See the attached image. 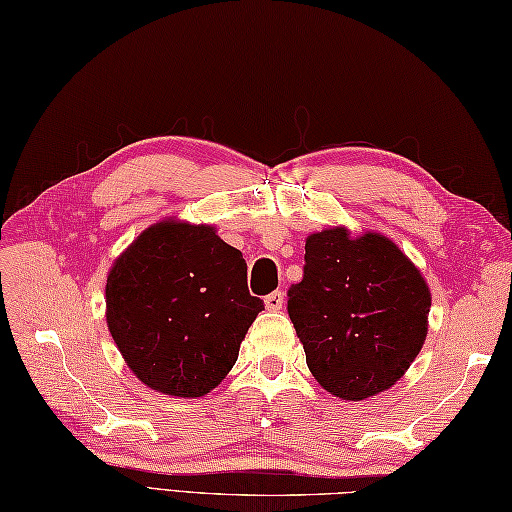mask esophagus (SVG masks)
Returning <instances> with one entry per match:
<instances>
[{
    "label": "esophagus",
    "mask_w": 512,
    "mask_h": 512,
    "mask_svg": "<svg viewBox=\"0 0 512 512\" xmlns=\"http://www.w3.org/2000/svg\"><path fill=\"white\" fill-rule=\"evenodd\" d=\"M264 303H266L268 310H272V312L281 310V307H283V292H281V290L270 292V294L266 296V299H264Z\"/></svg>",
    "instance_id": "1"
}]
</instances>
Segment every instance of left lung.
Masks as SVG:
<instances>
[{"mask_svg":"<svg viewBox=\"0 0 512 512\" xmlns=\"http://www.w3.org/2000/svg\"><path fill=\"white\" fill-rule=\"evenodd\" d=\"M432 296L412 261L379 233L307 237L288 314L312 375L331 395L362 401L408 371L427 336Z\"/></svg>","mask_w":512,"mask_h":512,"instance_id":"obj_1","label":"left lung"}]
</instances>
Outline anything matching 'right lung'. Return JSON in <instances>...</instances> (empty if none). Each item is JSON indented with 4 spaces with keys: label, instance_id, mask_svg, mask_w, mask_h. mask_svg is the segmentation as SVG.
Returning a JSON list of instances; mask_svg holds the SVG:
<instances>
[{
    "label": "right lung",
    "instance_id": "1",
    "mask_svg": "<svg viewBox=\"0 0 512 512\" xmlns=\"http://www.w3.org/2000/svg\"><path fill=\"white\" fill-rule=\"evenodd\" d=\"M261 310L242 253L205 224H154L106 279V323L117 349L141 382L172 397L216 388Z\"/></svg>",
    "mask_w": 512,
    "mask_h": 512
}]
</instances>
